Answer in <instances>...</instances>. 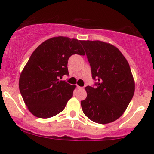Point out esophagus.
Segmentation results:
<instances>
[{"instance_id":"34e87169","label":"esophagus","mask_w":154,"mask_h":154,"mask_svg":"<svg viewBox=\"0 0 154 154\" xmlns=\"http://www.w3.org/2000/svg\"><path fill=\"white\" fill-rule=\"evenodd\" d=\"M77 89L80 90V89H83V88H83V87H80V86L77 85Z\"/></svg>"}]
</instances>
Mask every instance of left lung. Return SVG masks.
I'll use <instances>...</instances> for the list:
<instances>
[{"label": "left lung", "mask_w": 154, "mask_h": 154, "mask_svg": "<svg viewBox=\"0 0 154 154\" xmlns=\"http://www.w3.org/2000/svg\"><path fill=\"white\" fill-rule=\"evenodd\" d=\"M91 68L95 87L87 86L82 111L93 122H112L128 108L135 92L130 65L117 48L99 40H81Z\"/></svg>", "instance_id": "1"}]
</instances>
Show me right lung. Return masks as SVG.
I'll return each mask as SVG.
<instances>
[{"mask_svg":"<svg viewBox=\"0 0 154 154\" xmlns=\"http://www.w3.org/2000/svg\"><path fill=\"white\" fill-rule=\"evenodd\" d=\"M73 54L84 56L80 40L56 37L44 41L31 55L19 77V91L29 111L39 118L61 112L76 86L60 80L69 75L67 63Z\"/></svg>","mask_w":154,"mask_h":154,"instance_id":"add662e5","label":"right lung"}]
</instances>
